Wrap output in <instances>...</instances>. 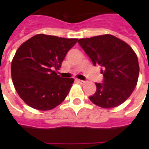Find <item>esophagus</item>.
Returning a JSON list of instances; mask_svg holds the SVG:
<instances>
[{
  "mask_svg": "<svg viewBox=\"0 0 149 149\" xmlns=\"http://www.w3.org/2000/svg\"><path fill=\"white\" fill-rule=\"evenodd\" d=\"M77 81L80 84H84L85 83H86V81H84V80H81V79H77Z\"/></svg>",
  "mask_w": 149,
  "mask_h": 149,
  "instance_id": "1",
  "label": "esophagus"
}]
</instances>
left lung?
<instances>
[{
  "mask_svg": "<svg viewBox=\"0 0 149 149\" xmlns=\"http://www.w3.org/2000/svg\"><path fill=\"white\" fill-rule=\"evenodd\" d=\"M79 45L94 65L102 67L103 83H96L97 91L89 97L104 108L119 106L136 86L139 75L138 57L127 43L111 35L81 38Z\"/></svg>",
  "mask_w": 149,
  "mask_h": 149,
  "instance_id": "1",
  "label": "left lung"
}]
</instances>
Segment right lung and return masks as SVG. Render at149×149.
Instances as JSON below:
<instances>
[{
	"label": "right lung",
	"instance_id": "add662e5",
	"mask_svg": "<svg viewBox=\"0 0 149 149\" xmlns=\"http://www.w3.org/2000/svg\"><path fill=\"white\" fill-rule=\"evenodd\" d=\"M77 40L38 34L17 49L11 63V77L17 93L29 107L49 111L65 100L74 79H63L54 70L61 67Z\"/></svg>",
	"mask_w": 149,
	"mask_h": 149
}]
</instances>
